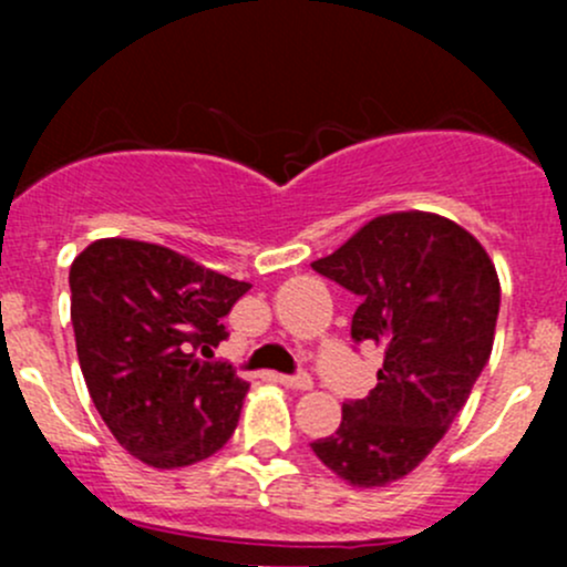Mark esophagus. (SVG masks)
Instances as JSON below:
<instances>
[{
	"mask_svg": "<svg viewBox=\"0 0 567 567\" xmlns=\"http://www.w3.org/2000/svg\"><path fill=\"white\" fill-rule=\"evenodd\" d=\"M279 384L288 386V390H310L312 379L307 373H296V375H279Z\"/></svg>",
	"mask_w": 567,
	"mask_h": 567,
	"instance_id": "esophagus-1",
	"label": "esophagus"
}]
</instances>
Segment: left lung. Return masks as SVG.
<instances>
[{"instance_id": "left-lung-1", "label": "left lung", "mask_w": 567, "mask_h": 567, "mask_svg": "<svg viewBox=\"0 0 567 567\" xmlns=\"http://www.w3.org/2000/svg\"><path fill=\"white\" fill-rule=\"evenodd\" d=\"M312 268L359 296L351 337L384 348V364L368 398L346 400L340 427L310 447L351 485H386L442 442L488 364L496 268L472 233L422 210L368 221Z\"/></svg>"}]
</instances>
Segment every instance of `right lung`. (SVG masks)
Returning <instances> with one entry per match:
<instances>
[{
  "mask_svg": "<svg viewBox=\"0 0 567 567\" xmlns=\"http://www.w3.org/2000/svg\"><path fill=\"white\" fill-rule=\"evenodd\" d=\"M68 282L79 364L112 436L156 468L225 447L249 384L210 357L249 282L131 238L90 244Z\"/></svg>",
  "mask_w": 567,
  "mask_h": 567,
  "instance_id": "add662e5",
  "label": "right lung"
}]
</instances>
